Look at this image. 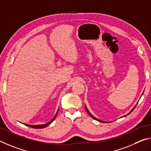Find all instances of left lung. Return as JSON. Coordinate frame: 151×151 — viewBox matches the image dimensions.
Listing matches in <instances>:
<instances>
[{
  "label": "left lung",
  "instance_id": "1",
  "mask_svg": "<svg viewBox=\"0 0 151 151\" xmlns=\"http://www.w3.org/2000/svg\"><path fill=\"white\" fill-rule=\"evenodd\" d=\"M135 107H136V105H135ZM135 107H134V108H133V109H132V111H131L130 112V113H131L132 111H133L134 110V108H135ZM85 108H86V111L87 112H88V114L89 115H90L91 116V117H92V118H93V119H95V120H96V121H99V122H102V123H106V122H105V121H101V120H99V119H97V118H96V117H94V116H93V115H92L91 114V113H89V111H88V109H87V107L85 106ZM128 114V115H129Z\"/></svg>",
  "mask_w": 151,
  "mask_h": 151
}]
</instances>
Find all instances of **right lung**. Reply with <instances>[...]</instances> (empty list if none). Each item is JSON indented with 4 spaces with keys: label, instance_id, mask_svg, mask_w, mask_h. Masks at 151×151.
<instances>
[{
    "label": "right lung",
    "instance_id": "obj_1",
    "mask_svg": "<svg viewBox=\"0 0 151 151\" xmlns=\"http://www.w3.org/2000/svg\"><path fill=\"white\" fill-rule=\"evenodd\" d=\"M57 114H58V113H56V114H55V115L54 116V117L53 118V119L52 120V121H50V122H48L47 123H46V124H44V125H28V124H24L25 125H26V126H28V127H31V128H34V129H42V128H44V127H47V126H48L50 124H51L52 122H53V121H54V119H55V117H56L57 116Z\"/></svg>",
    "mask_w": 151,
    "mask_h": 151
}]
</instances>
